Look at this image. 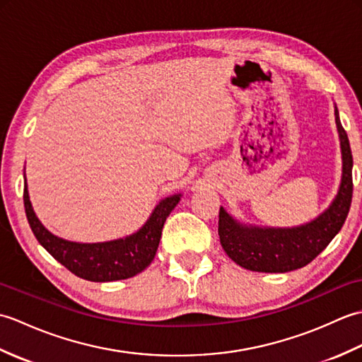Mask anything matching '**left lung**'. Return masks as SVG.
Returning <instances> with one entry per match:
<instances>
[{
	"label": "left lung",
	"instance_id": "8db88e82",
	"mask_svg": "<svg viewBox=\"0 0 362 362\" xmlns=\"http://www.w3.org/2000/svg\"><path fill=\"white\" fill-rule=\"evenodd\" d=\"M342 148V183L333 204L310 224L296 228H257L238 224L224 209L219 210L222 249L236 264L255 272H289L306 266L339 233L351 205L353 157L349 136L334 110Z\"/></svg>",
	"mask_w": 362,
	"mask_h": 362
}]
</instances>
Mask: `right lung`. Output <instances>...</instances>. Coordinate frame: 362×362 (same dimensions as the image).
I'll list each match as a JSON object with an SVG mask.
<instances>
[{"label":"right lung","mask_w":362,"mask_h":362,"mask_svg":"<svg viewBox=\"0 0 362 362\" xmlns=\"http://www.w3.org/2000/svg\"><path fill=\"white\" fill-rule=\"evenodd\" d=\"M26 218L37 241L64 264L68 271L88 281H115L130 279L144 271L156 257L160 243L161 228L169 213L179 204L180 196H171L161 201L148 222L124 240L98 244H79L60 240L46 230L37 219L29 201L28 187L25 180L23 189Z\"/></svg>","instance_id":"right-lung-1"}]
</instances>
